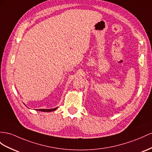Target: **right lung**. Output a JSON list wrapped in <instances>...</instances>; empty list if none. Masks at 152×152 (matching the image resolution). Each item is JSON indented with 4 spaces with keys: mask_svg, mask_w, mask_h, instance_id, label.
<instances>
[{
    "mask_svg": "<svg viewBox=\"0 0 152 152\" xmlns=\"http://www.w3.org/2000/svg\"><path fill=\"white\" fill-rule=\"evenodd\" d=\"M57 108H58V107L54 108H51V109H38V111H41V112H52V111L55 110L56 109H57Z\"/></svg>",
    "mask_w": 152,
    "mask_h": 152,
    "instance_id": "right-lung-1",
    "label": "right lung"
}]
</instances>
